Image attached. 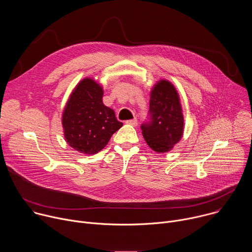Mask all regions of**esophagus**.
Instances as JSON below:
<instances>
[{"mask_svg":"<svg viewBox=\"0 0 252 252\" xmlns=\"http://www.w3.org/2000/svg\"><path fill=\"white\" fill-rule=\"evenodd\" d=\"M126 125H130V126H135L137 125V121L136 119H132V120H128V121H126Z\"/></svg>","mask_w":252,"mask_h":252,"instance_id":"1","label":"esophagus"}]
</instances>
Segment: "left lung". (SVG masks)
Returning <instances> with one entry per match:
<instances>
[{
	"label": "left lung",
	"instance_id": "1",
	"mask_svg": "<svg viewBox=\"0 0 252 252\" xmlns=\"http://www.w3.org/2000/svg\"><path fill=\"white\" fill-rule=\"evenodd\" d=\"M151 122L141 125L148 146L157 153H167L182 139L185 120L181 98L174 86L158 81L151 91Z\"/></svg>",
	"mask_w": 252,
	"mask_h": 252
}]
</instances>
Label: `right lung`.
Masks as SVG:
<instances>
[{
  "label": "right lung",
  "mask_w": 252,
  "mask_h": 252,
  "mask_svg": "<svg viewBox=\"0 0 252 252\" xmlns=\"http://www.w3.org/2000/svg\"><path fill=\"white\" fill-rule=\"evenodd\" d=\"M102 95V87L94 79L85 78L65 103L62 116L64 139L81 154H97L123 126L114 110L103 104Z\"/></svg>",
  "instance_id": "right-lung-1"
}]
</instances>
